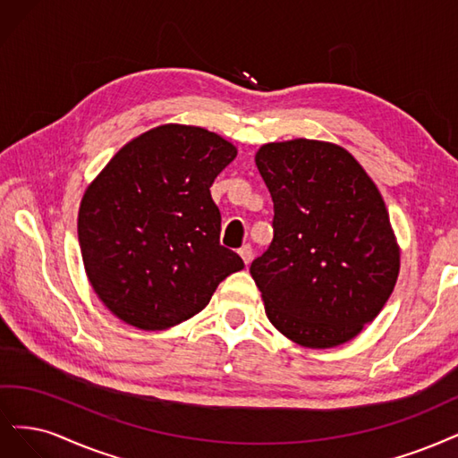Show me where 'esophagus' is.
Masks as SVG:
<instances>
[{
    "label": "esophagus",
    "mask_w": 458,
    "mask_h": 458,
    "mask_svg": "<svg viewBox=\"0 0 458 458\" xmlns=\"http://www.w3.org/2000/svg\"><path fill=\"white\" fill-rule=\"evenodd\" d=\"M240 255L243 259L245 264H249L250 260H253V247H250L249 243H245L242 249H240Z\"/></svg>",
    "instance_id": "34e87169"
}]
</instances>
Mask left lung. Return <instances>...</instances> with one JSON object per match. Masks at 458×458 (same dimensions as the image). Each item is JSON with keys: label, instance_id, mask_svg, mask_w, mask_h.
Returning a JSON list of instances; mask_svg holds the SVG:
<instances>
[{"label": "left lung", "instance_id": "left-lung-1", "mask_svg": "<svg viewBox=\"0 0 458 458\" xmlns=\"http://www.w3.org/2000/svg\"><path fill=\"white\" fill-rule=\"evenodd\" d=\"M255 161L274 201V240L250 264L268 319L308 348L352 341L400 272L385 199L336 144L272 142Z\"/></svg>", "mask_w": 458, "mask_h": 458}]
</instances>
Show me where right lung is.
<instances>
[{"label":"right lung","instance_id":"1","mask_svg":"<svg viewBox=\"0 0 458 458\" xmlns=\"http://www.w3.org/2000/svg\"><path fill=\"white\" fill-rule=\"evenodd\" d=\"M235 154L208 129L161 125L125 144L87 188L81 257L114 316L146 331L173 327L243 268L242 257L220 245L209 190Z\"/></svg>","mask_w":458,"mask_h":458}]
</instances>
